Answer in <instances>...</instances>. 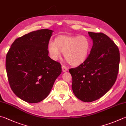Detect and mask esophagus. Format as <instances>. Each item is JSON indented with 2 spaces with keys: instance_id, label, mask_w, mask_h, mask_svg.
Returning a JSON list of instances; mask_svg holds the SVG:
<instances>
[{
  "instance_id": "34e87169",
  "label": "esophagus",
  "mask_w": 126,
  "mask_h": 126,
  "mask_svg": "<svg viewBox=\"0 0 126 126\" xmlns=\"http://www.w3.org/2000/svg\"><path fill=\"white\" fill-rule=\"evenodd\" d=\"M62 71L63 72H65L68 70V68L67 67H65V65H62Z\"/></svg>"
}]
</instances>
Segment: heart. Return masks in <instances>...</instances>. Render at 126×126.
Segmentation results:
<instances>
[{
    "label": "heart",
    "instance_id": "b5f03b06",
    "mask_svg": "<svg viewBox=\"0 0 126 126\" xmlns=\"http://www.w3.org/2000/svg\"><path fill=\"white\" fill-rule=\"evenodd\" d=\"M90 41L85 36L62 35L54 42L50 41L47 51L51 58L57 61L64 52V57L70 65L77 66L86 61L90 52Z\"/></svg>",
    "mask_w": 126,
    "mask_h": 126
}]
</instances>
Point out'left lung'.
<instances>
[{"label": "left lung", "instance_id": "8db88e82", "mask_svg": "<svg viewBox=\"0 0 126 126\" xmlns=\"http://www.w3.org/2000/svg\"><path fill=\"white\" fill-rule=\"evenodd\" d=\"M93 46L86 61L69 72L72 77L74 95L90 102L104 96L115 84L120 64V51L105 34L88 32Z\"/></svg>", "mask_w": 126, "mask_h": 126}]
</instances>
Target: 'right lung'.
Wrapping results in <instances>:
<instances>
[{"mask_svg": "<svg viewBox=\"0 0 126 126\" xmlns=\"http://www.w3.org/2000/svg\"><path fill=\"white\" fill-rule=\"evenodd\" d=\"M53 31L42 29L16 39L6 56V70L14 93L29 103L47 97L62 72L61 64L48 56Z\"/></svg>", "mask_w": 126, "mask_h": 126, "instance_id": "right-lung-1", "label": "right lung"}]
</instances>
